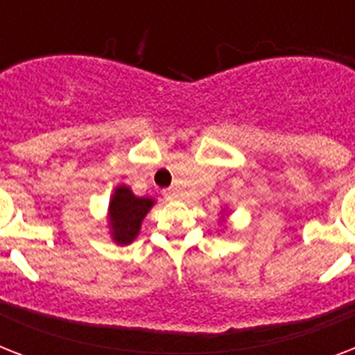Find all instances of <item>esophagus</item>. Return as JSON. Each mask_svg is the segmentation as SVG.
Returning <instances> with one entry per match:
<instances>
[{
    "mask_svg": "<svg viewBox=\"0 0 355 355\" xmlns=\"http://www.w3.org/2000/svg\"><path fill=\"white\" fill-rule=\"evenodd\" d=\"M164 197H166L167 200H177L178 197H180V193H178L177 189H166V191H164Z\"/></svg>",
    "mask_w": 355,
    "mask_h": 355,
    "instance_id": "obj_1",
    "label": "esophagus"
}]
</instances>
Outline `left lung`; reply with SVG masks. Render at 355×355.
I'll return each mask as SVG.
<instances>
[{
	"instance_id": "8db88e82",
	"label": "left lung",
	"mask_w": 355,
	"mask_h": 355,
	"mask_svg": "<svg viewBox=\"0 0 355 355\" xmlns=\"http://www.w3.org/2000/svg\"><path fill=\"white\" fill-rule=\"evenodd\" d=\"M228 214H230V211H228L227 208H225V210H221V217H219V225H223V223L227 221Z\"/></svg>"
}]
</instances>
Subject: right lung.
Segmentation results:
<instances>
[{
    "label": "right lung",
    "instance_id": "add662e5",
    "mask_svg": "<svg viewBox=\"0 0 355 355\" xmlns=\"http://www.w3.org/2000/svg\"><path fill=\"white\" fill-rule=\"evenodd\" d=\"M155 205L153 197H138L130 186L118 184L110 195L107 210V227L112 241L119 247L130 245L139 236L141 223Z\"/></svg>",
    "mask_w": 355,
    "mask_h": 355
}]
</instances>
